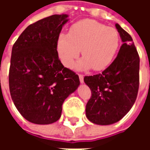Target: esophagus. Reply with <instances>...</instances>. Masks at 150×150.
I'll list each match as a JSON object with an SVG mask.
<instances>
[{
  "instance_id": "esophagus-1",
  "label": "esophagus",
  "mask_w": 150,
  "mask_h": 150,
  "mask_svg": "<svg viewBox=\"0 0 150 150\" xmlns=\"http://www.w3.org/2000/svg\"><path fill=\"white\" fill-rule=\"evenodd\" d=\"M79 81L80 83H83V75H82V74H79Z\"/></svg>"
}]
</instances>
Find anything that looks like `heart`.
Segmentation results:
<instances>
[{"label": "heart", "mask_w": 150, "mask_h": 150, "mask_svg": "<svg viewBox=\"0 0 150 150\" xmlns=\"http://www.w3.org/2000/svg\"><path fill=\"white\" fill-rule=\"evenodd\" d=\"M119 46L120 35L115 28L90 19L72 25L69 34L61 33L57 39L58 54L67 67H71L82 50L84 57L76 65L79 70L105 69L112 62Z\"/></svg>", "instance_id": "obj_1"}]
</instances>
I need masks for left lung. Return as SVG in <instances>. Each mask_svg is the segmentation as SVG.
Here are the masks:
<instances>
[{
  "instance_id": "1",
  "label": "left lung",
  "mask_w": 150,
  "mask_h": 150,
  "mask_svg": "<svg viewBox=\"0 0 150 150\" xmlns=\"http://www.w3.org/2000/svg\"><path fill=\"white\" fill-rule=\"evenodd\" d=\"M123 44L111 65L101 74L85 76L91 96L86 105L91 122L108 125L119 121L134 104L139 88L140 58L129 33L116 24Z\"/></svg>"
}]
</instances>
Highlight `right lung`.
<instances>
[{"mask_svg": "<svg viewBox=\"0 0 150 150\" xmlns=\"http://www.w3.org/2000/svg\"><path fill=\"white\" fill-rule=\"evenodd\" d=\"M67 15H52L30 25L12 49L8 85L21 116L37 125L60 118L62 105L79 85V75L59 59L57 39Z\"/></svg>", "mask_w": 150, "mask_h": 150, "instance_id": "add662e5", "label": "right lung"}]
</instances>
